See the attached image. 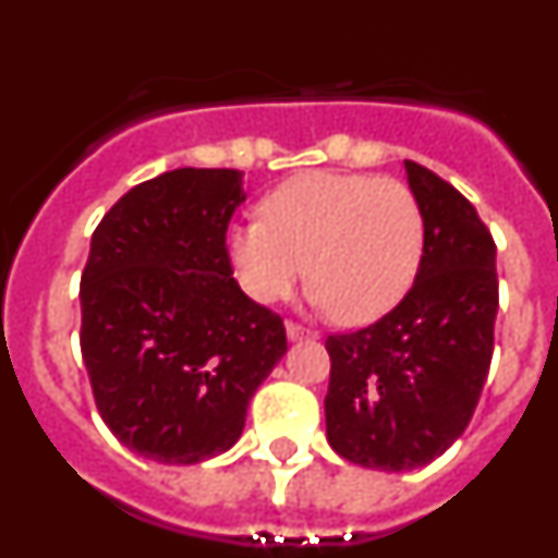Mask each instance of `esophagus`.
<instances>
[{"label": "esophagus", "mask_w": 558, "mask_h": 558, "mask_svg": "<svg viewBox=\"0 0 558 558\" xmlns=\"http://www.w3.org/2000/svg\"><path fill=\"white\" fill-rule=\"evenodd\" d=\"M284 332H288V340H315L318 338V332L299 327V324H288V327H284Z\"/></svg>", "instance_id": "34e87169"}]
</instances>
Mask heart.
<instances>
[{
  "mask_svg": "<svg viewBox=\"0 0 558 558\" xmlns=\"http://www.w3.org/2000/svg\"><path fill=\"white\" fill-rule=\"evenodd\" d=\"M259 211L263 220L226 231L234 279L254 302H282L307 274L310 302L360 327L397 307L416 279L425 215L405 181L302 172L270 190Z\"/></svg>",
  "mask_w": 558,
  "mask_h": 558,
  "instance_id": "b5f03b06",
  "label": "heart"
}]
</instances>
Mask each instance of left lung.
<instances>
[{
    "label": "left lung",
    "instance_id": "1",
    "mask_svg": "<svg viewBox=\"0 0 558 558\" xmlns=\"http://www.w3.org/2000/svg\"><path fill=\"white\" fill-rule=\"evenodd\" d=\"M425 215L408 295L377 324L329 335V447L383 472L425 466L466 430L489 374L497 315L495 240L452 184L405 161Z\"/></svg>",
    "mask_w": 558,
    "mask_h": 558
}]
</instances>
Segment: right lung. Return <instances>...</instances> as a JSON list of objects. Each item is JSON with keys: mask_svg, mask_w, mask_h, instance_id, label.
Instances as JSON below:
<instances>
[{"mask_svg": "<svg viewBox=\"0 0 558 558\" xmlns=\"http://www.w3.org/2000/svg\"><path fill=\"white\" fill-rule=\"evenodd\" d=\"M240 170L161 172L92 234L81 352L97 411L128 450L198 463L236 445L248 402L288 352L282 318L231 276Z\"/></svg>", "mask_w": 558, "mask_h": 558, "instance_id": "obj_1", "label": "right lung"}]
</instances>
